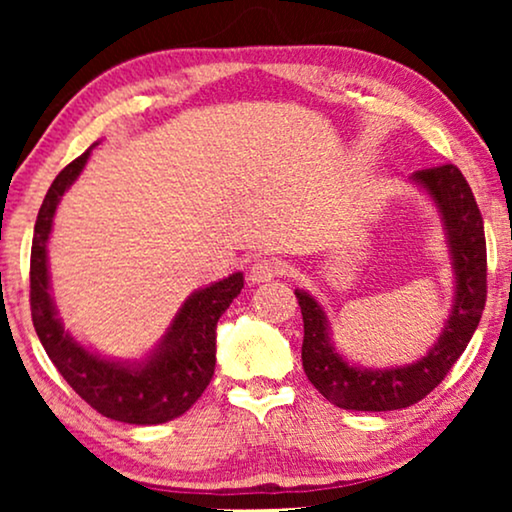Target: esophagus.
I'll return each mask as SVG.
<instances>
[{
	"instance_id": "obj_1",
	"label": "esophagus",
	"mask_w": 512,
	"mask_h": 512,
	"mask_svg": "<svg viewBox=\"0 0 512 512\" xmlns=\"http://www.w3.org/2000/svg\"><path fill=\"white\" fill-rule=\"evenodd\" d=\"M279 275V263L277 261H268V258H258V261L251 263L249 268V282L251 284H265L270 279H275Z\"/></svg>"
}]
</instances>
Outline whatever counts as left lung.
<instances>
[{
	"mask_svg": "<svg viewBox=\"0 0 512 512\" xmlns=\"http://www.w3.org/2000/svg\"><path fill=\"white\" fill-rule=\"evenodd\" d=\"M431 205L443 226L450 254L454 293L438 340L417 361L389 368H366L349 361L335 347L333 326L326 307L312 293L296 289L303 312V368L307 380L342 410L387 412L422 401L443 382L464 354L480 324L487 298V247L485 226L471 186L457 165L433 167L408 177Z\"/></svg>",
	"mask_w": 512,
	"mask_h": 512,
	"instance_id": "obj_1",
	"label": "left lung"
}]
</instances>
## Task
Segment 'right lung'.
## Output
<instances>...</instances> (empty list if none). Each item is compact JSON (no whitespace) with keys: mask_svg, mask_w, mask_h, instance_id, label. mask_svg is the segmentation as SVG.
Masks as SVG:
<instances>
[{"mask_svg":"<svg viewBox=\"0 0 512 512\" xmlns=\"http://www.w3.org/2000/svg\"><path fill=\"white\" fill-rule=\"evenodd\" d=\"M72 160L48 188L32 237L30 305L32 321L48 359L90 408L116 422L149 426L184 415L202 396L216 366V324L244 289V275L193 291L174 314L160 340L139 359H118L86 347L62 324L48 270V240L58 205L81 177L90 153Z\"/></svg>","mask_w":512,"mask_h":512,"instance_id":"obj_1","label":"right lung"}]
</instances>
